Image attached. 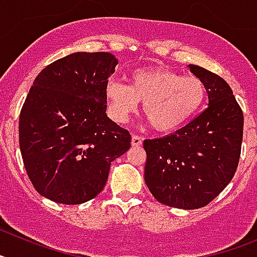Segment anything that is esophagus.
Returning <instances> with one entry per match:
<instances>
[{"instance_id": "obj_1", "label": "esophagus", "mask_w": 257, "mask_h": 257, "mask_svg": "<svg viewBox=\"0 0 257 257\" xmlns=\"http://www.w3.org/2000/svg\"><path fill=\"white\" fill-rule=\"evenodd\" d=\"M142 144H143V139L140 138V136L134 135L133 138H131V145H133V147H140Z\"/></svg>"}]
</instances>
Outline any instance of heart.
<instances>
[{
    "instance_id": "1",
    "label": "heart",
    "mask_w": 257,
    "mask_h": 257,
    "mask_svg": "<svg viewBox=\"0 0 257 257\" xmlns=\"http://www.w3.org/2000/svg\"><path fill=\"white\" fill-rule=\"evenodd\" d=\"M205 82L165 67L131 72L128 85L112 79L105 86L109 114L126 122L143 101V112L158 133H172L192 119L206 100Z\"/></svg>"
}]
</instances>
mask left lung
<instances>
[{
    "instance_id": "left-lung-1",
    "label": "left lung",
    "mask_w": 257,
    "mask_h": 257,
    "mask_svg": "<svg viewBox=\"0 0 257 257\" xmlns=\"http://www.w3.org/2000/svg\"><path fill=\"white\" fill-rule=\"evenodd\" d=\"M188 68L205 82L208 106L171 135L144 140V180L163 205L196 210L216 198L234 176L243 113L221 77L198 65Z\"/></svg>"
}]
</instances>
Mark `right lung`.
I'll use <instances>...</instances> for the list:
<instances>
[{"label": "right lung", "mask_w": 257, "mask_h": 257, "mask_svg": "<svg viewBox=\"0 0 257 257\" xmlns=\"http://www.w3.org/2000/svg\"><path fill=\"white\" fill-rule=\"evenodd\" d=\"M117 64L109 52H74L36 77L20 112L19 144L41 196L63 205L95 198L110 162L130 149V133L105 113Z\"/></svg>", "instance_id": "obj_1"}]
</instances>
